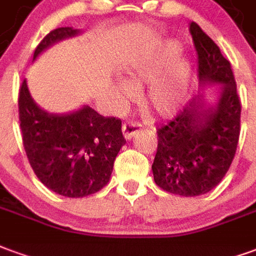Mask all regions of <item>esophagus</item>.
Segmentation results:
<instances>
[{
  "instance_id": "1",
  "label": "esophagus",
  "mask_w": 256,
  "mask_h": 256,
  "mask_svg": "<svg viewBox=\"0 0 256 256\" xmlns=\"http://www.w3.org/2000/svg\"><path fill=\"white\" fill-rule=\"evenodd\" d=\"M140 130V126L135 122V121H126V124L122 126V134L126 140H130L132 136L135 135L138 130Z\"/></svg>"
}]
</instances>
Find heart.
<instances>
[{
    "label": "heart",
    "instance_id": "heart-1",
    "mask_svg": "<svg viewBox=\"0 0 256 256\" xmlns=\"http://www.w3.org/2000/svg\"><path fill=\"white\" fill-rule=\"evenodd\" d=\"M182 46L177 40H162L132 60L122 70L128 84L146 83L142 100L161 117L176 114L184 105L191 87V62L177 56ZM126 84L121 80L116 82V100L120 104L132 95V88Z\"/></svg>",
    "mask_w": 256,
    "mask_h": 256
}]
</instances>
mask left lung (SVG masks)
I'll list each match as a JSON object with an SVG mask.
<instances>
[{
	"instance_id": "obj_1",
	"label": "left lung",
	"mask_w": 256,
	"mask_h": 256,
	"mask_svg": "<svg viewBox=\"0 0 256 256\" xmlns=\"http://www.w3.org/2000/svg\"><path fill=\"white\" fill-rule=\"evenodd\" d=\"M190 32L200 86L203 90L220 87L212 104L206 102L203 91L156 130L158 148L151 166L154 182L180 196L203 195L222 180L236 154L242 113L230 62L196 23L190 24Z\"/></svg>"
}]
</instances>
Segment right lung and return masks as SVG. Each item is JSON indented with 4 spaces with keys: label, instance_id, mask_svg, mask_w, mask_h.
<instances>
[{
    "label": "right lung",
    "instance_id": "1",
    "mask_svg": "<svg viewBox=\"0 0 256 256\" xmlns=\"http://www.w3.org/2000/svg\"><path fill=\"white\" fill-rule=\"evenodd\" d=\"M80 32L74 27L53 30L35 49L32 61L54 44ZM18 118L30 165L49 190L83 198L109 182L116 156L126 144L118 118L104 117L88 105L70 113H49L34 100L27 80L18 92Z\"/></svg>",
    "mask_w": 256,
    "mask_h": 256
}]
</instances>
